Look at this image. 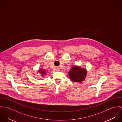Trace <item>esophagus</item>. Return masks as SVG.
<instances>
[{
  "instance_id": "obj_1",
  "label": "esophagus",
  "mask_w": 122,
  "mask_h": 122,
  "mask_svg": "<svg viewBox=\"0 0 122 122\" xmlns=\"http://www.w3.org/2000/svg\"><path fill=\"white\" fill-rule=\"evenodd\" d=\"M54 70L55 71H59L60 70V69L58 68V67H55V68H54Z\"/></svg>"
}]
</instances>
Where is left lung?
Wrapping results in <instances>:
<instances>
[{"instance_id":"8db88e82","label":"left lung","mask_w":122,"mask_h":122,"mask_svg":"<svg viewBox=\"0 0 122 122\" xmlns=\"http://www.w3.org/2000/svg\"><path fill=\"white\" fill-rule=\"evenodd\" d=\"M86 74V70L82 69L80 67L76 66L72 68L69 72L70 79L75 82H82L84 80Z\"/></svg>"}]
</instances>
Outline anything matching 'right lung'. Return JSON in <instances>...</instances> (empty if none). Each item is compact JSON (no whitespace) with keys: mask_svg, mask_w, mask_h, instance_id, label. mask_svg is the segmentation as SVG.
I'll return each mask as SVG.
<instances>
[{"mask_svg":"<svg viewBox=\"0 0 122 122\" xmlns=\"http://www.w3.org/2000/svg\"><path fill=\"white\" fill-rule=\"evenodd\" d=\"M39 72H40L43 75H44L45 74V71L44 70H39Z\"/></svg>","mask_w":122,"mask_h":122,"instance_id":"right-lung-1","label":"right lung"}]
</instances>
